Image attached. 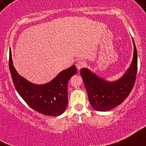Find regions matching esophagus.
<instances>
[{
	"instance_id": "34e87169",
	"label": "esophagus",
	"mask_w": 146,
	"mask_h": 146,
	"mask_svg": "<svg viewBox=\"0 0 146 146\" xmlns=\"http://www.w3.org/2000/svg\"><path fill=\"white\" fill-rule=\"evenodd\" d=\"M85 66H86V62L84 61H83V60H80V61L77 62L76 66L78 70H80L82 68L84 67Z\"/></svg>"
}]
</instances>
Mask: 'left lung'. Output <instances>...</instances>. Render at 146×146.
Returning <instances> with one entry per match:
<instances>
[{
  "mask_svg": "<svg viewBox=\"0 0 146 146\" xmlns=\"http://www.w3.org/2000/svg\"><path fill=\"white\" fill-rule=\"evenodd\" d=\"M131 65L123 76L115 82L99 78L87 68H82L80 74L87 91L88 100L95 110L108 111L123 102L133 88L137 73V52L134 42Z\"/></svg>",
  "mask_w": 146,
  "mask_h": 146,
  "instance_id": "obj_1",
  "label": "left lung"
}]
</instances>
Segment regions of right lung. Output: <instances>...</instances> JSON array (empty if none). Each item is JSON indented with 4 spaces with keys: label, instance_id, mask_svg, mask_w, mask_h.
I'll return each instance as SVG.
<instances>
[{
    "label": "right lung",
    "instance_id": "1",
    "mask_svg": "<svg viewBox=\"0 0 146 146\" xmlns=\"http://www.w3.org/2000/svg\"><path fill=\"white\" fill-rule=\"evenodd\" d=\"M9 66L15 88L31 108L48 116H58L65 111L68 105V82L78 72L75 65L60 72L48 83L41 85L33 84L18 74L13 65L11 51Z\"/></svg>",
    "mask_w": 146,
    "mask_h": 146
}]
</instances>
